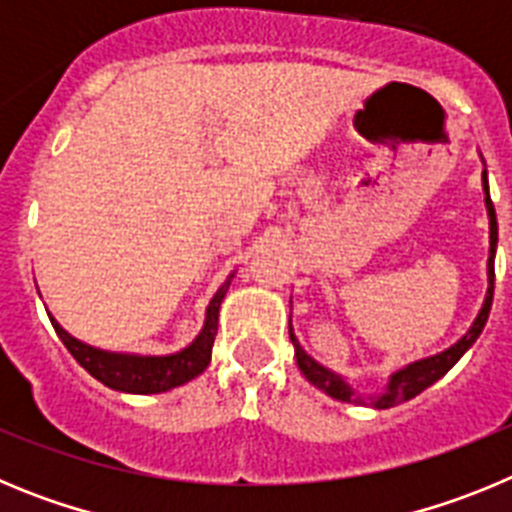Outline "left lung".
<instances>
[{"label": "left lung", "instance_id": "1", "mask_svg": "<svg viewBox=\"0 0 512 512\" xmlns=\"http://www.w3.org/2000/svg\"><path fill=\"white\" fill-rule=\"evenodd\" d=\"M482 158V156H479ZM485 166V161H482ZM482 192H485V207H487V217H490V256H487V295L482 307H479L477 318L474 323L469 325V330L464 336L459 338L456 343H451L449 348H443L438 354L425 356V359H415L410 364H405L402 369L392 372L387 377V384H384V390L379 392H364L359 390L354 382L343 374L333 372L328 366L320 364L318 359H312L307 354L302 343L297 341L295 328H292V315H289V341L295 346V359L297 366H300V372L305 374V379L310 384H315L320 392H325L328 397L338 402H348V405H364V408H374V410H387L395 408L400 402L413 400L415 395H420L423 390H428L433 382L443 377V374L449 372L451 366L461 359V356L467 354L469 348L474 346V341L479 338L482 328H485L487 318H490V307H492V292H495V248H497V217H495V207H492L490 200V182H487V169H482Z\"/></svg>", "mask_w": 512, "mask_h": 512}]
</instances>
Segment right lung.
<instances>
[{"label": "right lung", "mask_w": 512, "mask_h": 512, "mask_svg": "<svg viewBox=\"0 0 512 512\" xmlns=\"http://www.w3.org/2000/svg\"><path fill=\"white\" fill-rule=\"evenodd\" d=\"M233 277L235 271L212 295L210 305L205 310V323H202L197 338L189 346H184L182 351H174V354H130V351H107V348L89 346V343L71 336L66 328H61V323L53 315H48V318H51L63 346L71 351V356L94 379H99L104 387L128 392V395H158V392H169L179 384L192 382L194 377H200L207 369L212 359V343H215L217 336V315H220V305L228 295Z\"/></svg>", "instance_id": "add662e5"}]
</instances>
